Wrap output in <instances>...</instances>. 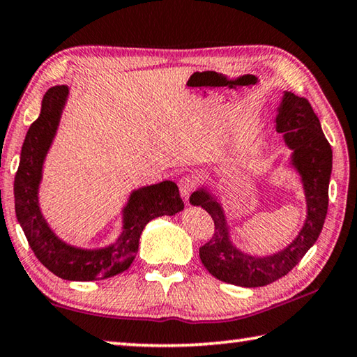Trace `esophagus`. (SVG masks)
Segmentation results:
<instances>
[{"mask_svg": "<svg viewBox=\"0 0 357 357\" xmlns=\"http://www.w3.org/2000/svg\"><path fill=\"white\" fill-rule=\"evenodd\" d=\"M178 185H179L181 195H183V198L187 202V200H189L190 193L193 192V189H195V179L190 178V176H183L179 179Z\"/></svg>", "mask_w": 357, "mask_h": 357, "instance_id": "esophagus-1", "label": "esophagus"}]
</instances>
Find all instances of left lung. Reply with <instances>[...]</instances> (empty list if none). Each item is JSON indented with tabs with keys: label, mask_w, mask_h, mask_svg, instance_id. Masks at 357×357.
I'll use <instances>...</instances> for the list:
<instances>
[{
	"label": "left lung",
	"mask_w": 357,
	"mask_h": 357,
	"mask_svg": "<svg viewBox=\"0 0 357 357\" xmlns=\"http://www.w3.org/2000/svg\"><path fill=\"white\" fill-rule=\"evenodd\" d=\"M275 124L277 132L283 134L285 144L293 151L291 165L301 174L307 202V219L291 244L269 257L247 255L229 239L220 203L204 189L190 195V203L206 209L215 228L211 241L200 247L202 263L215 279L231 285L264 287L287 275L317 243L328 214L332 149L310 102L285 91L277 108Z\"/></svg>",
	"instance_id": "left-lung-1"
}]
</instances>
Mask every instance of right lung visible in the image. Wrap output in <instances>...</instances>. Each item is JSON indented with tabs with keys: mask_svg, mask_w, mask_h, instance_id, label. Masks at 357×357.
I'll return each mask as SVG.
<instances>
[{
	"mask_svg": "<svg viewBox=\"0 0 357 357\" xmlns=\"http://www.w3.org/2000/svg\"><path fill=\"white\" fill-rule=\"evenodd\" d=\"M68 94V86L48 89L39 118L26 132L14 181L15 214L29 247L48 271L64 280H102L129 269L146 223L155 217L179 213L184 202L173 181H162L130 193L123 209V231L113 244L102 249H80L59 239L40 213L38 193L42 165L55 138Z\"/></svg>",
	"mask_w": 357,
	"mask_h": 357,
	"instance_id": "obj_1",
	"label": "right lung"
}]
</instances>
